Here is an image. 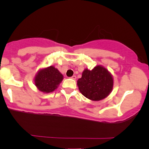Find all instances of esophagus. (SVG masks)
<instances>
[{"mask_svg": "<svg viewBox=\"0 0 149 149\" xmlns=\"http://www.w3.org/2000/svg\"><path fill=\"white\" fill-rule=\"evenodd\" d=\"M70 78L72 79H74V80H75V79H76L77 77H76V76H75V75H73V76H72V77H71Z\"/></svg>", "mask_w": 149, "mask_h": 149, "instance_id": "34e87169", "label": "esophagus"}]
</instances>
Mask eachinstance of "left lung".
Instances as JSON below:
<instances>
[{"mask_svg":"<svg viewBox=\"0 0 149 149\" xmlns=\"http://www.w3.org/2000/svg\"><path fill=\"white\" fill-rule=\"evenodd\" d=\"M77 85L85 97L98 101L107 97L111 92L113 78L107 69L97 66L91 70H84L81 78L77 81Z\"/></svg>","mask_w":149,"mask_h":149,"instance_id":"8db88e82","label":"left lung"}]
</instances>
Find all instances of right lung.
Returning a JSON list of instances; mask_svg holds the SVG:
<instances>
[{
  "instance_id": "1",
  "label": "right lung",
  "mask_w": 149,
  "mask_h": 149,
  "mask_svg": "<svg viewBox=\"0 0 149 149\" xmlns=\"http://www.w3.org/2000/svg\"><path fill=\"white\" fill-rule=\"evenodd\" d=\"M63 79V75L58 69L51 66L38 71L34 78V83L38 90L44 93L54 91Z\"/></svg>"
}]
</instances>
